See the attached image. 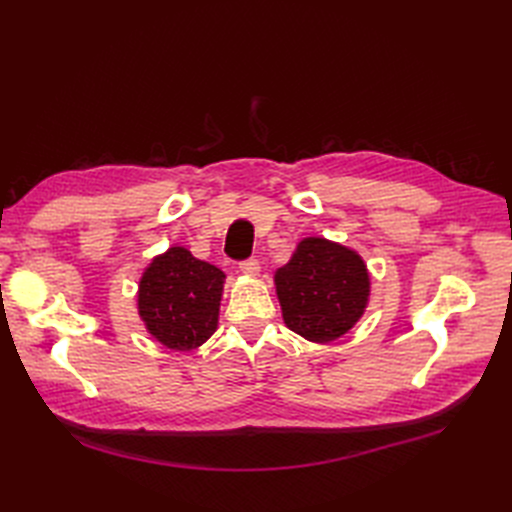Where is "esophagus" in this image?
I'll use <instances>...</instances> for the list:
<instances>
[{
	"mask_svg": "<svg viewBox=\"0 0 512 512\" xmlns=\"http://www.w3.org/2000/svg\"><path fill=\"white\" fill-rule=\"evenodd\" d=\"M239 269H241V273H243V275H250V277H254V275H258V273H260V265H258V260H256V258H247V260H243L241 265H239Z\"/></svg>",
	"mask_w": 512,
	"mask_h": 512,
	"instance_id": "esophagus-1",
	"label": "esophagus"
}]
</instances>
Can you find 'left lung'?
<instances>
[{"label": "left lung", "instance_id": "8db88e82", "mask_svg": "<svg viewBox=\"0 0 512 512\" xmlns=\"http://www.w3.org/2000/svg\"><path fill=\"white\" fill-rule=\"evenodd\" d=\"M275 288L286 327L324 344L348 333L363 316L369 273L363 258L348 247L307 237L275 271Z\"/></svg>", "mask_w": 512, "mask_h": 512}]
</instances>
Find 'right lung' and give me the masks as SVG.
Returning <instances> with one entry per match:
<instances>
[{
  "mask_svg": "<svg viewBox=\"0 0 512 512\" xmlns=\"http://www.w3.org/2000/svg\"><path fill=\"white\" fill-rule=\"evenodd\" d=\"M226 275L185 247L153 258L138 284V314L147 331L170 350H192L218 329Z\"/></svg>",
  "mask_w": 512,
  "mask_h": 512,
  "instance_id": "add662e5",
  "label": "right lung"
}]
</instances>
